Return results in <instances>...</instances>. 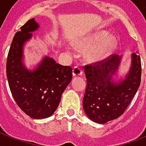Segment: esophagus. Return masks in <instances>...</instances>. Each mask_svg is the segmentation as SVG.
<instances>
[{"mask_svg": "<svg viewBox=\"0 0 146 146\" xmlns=\"http://www.w3.org/2000/svg\"><path fill=\"white\" fill-rule=\"evenodd\" d=\"M82 75V69L80 68L79 66H75L73 69V76L74 77H77Z\"/></svg>", "mask_w": 146, "mask_h": 146, "instance_id": "esophagus-1", "label": "esophagus"}]
</instances>
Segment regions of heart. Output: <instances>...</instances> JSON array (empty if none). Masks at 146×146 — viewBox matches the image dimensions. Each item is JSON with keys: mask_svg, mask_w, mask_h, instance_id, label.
I'll list each match as a JSON object with an SVG mask.
<instances>
[{"mask_svg": "<svg viewBox=\"0 0 146 146\" xmlns=\"http://www.w3.org/2000/svg\"><path fill=\"white\" fill-rule=\"evenodd\" d=\"M117 44V39L113 35L108 31L102 30L76 41L74 46L80 50L89 48L86 57L89 61L96 62L110 56Z\"/></svg>", "mask_w": 146, "mask_h": 146, "instance_id": "obj_1", "label": "heart"}]
</instances>
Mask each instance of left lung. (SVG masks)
Here are the masks:
<instances>
[{
  "label": "left lung",
  "instance_id": "1",
  "mask_svg": "<svg viewBox=\"0 0 146 146\" xmlns=\"http://www.w3.org/2000/svg\"><path fill=\"white\" fill-rule=\"evenodd\" d=\"M123 57L115 54L101 64L85 66L87 85L82 105L93 122L104 124L122 115L140 86V56L133 53L129 70L120 76Z\"/></svg>",
  "mask_w": 146,
  "mask_h": 146
}]
</instances>
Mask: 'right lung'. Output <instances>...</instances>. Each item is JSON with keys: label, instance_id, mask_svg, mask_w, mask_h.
I'll list each match as a JSON object with an SVG mask.
<instances>
[{"label": "right lung", "instance_id": "obj_1", "mask_svg": "<svg viewBox=\"0 0 146 146\" xmlns=\"http://www.w3.org/2000/svg\"><path fill=\"white\" fill-rule=\"evenodd\" d=\"M39 28L35 18L22 26L13 37L7 60V76L13 97L33 119H44L54 113L73 77L70 66H62L48 55L33 68L26 66L25 46Z\"/></svg>", "mask_w": 146, "mask_h": 146}]
</instances>
